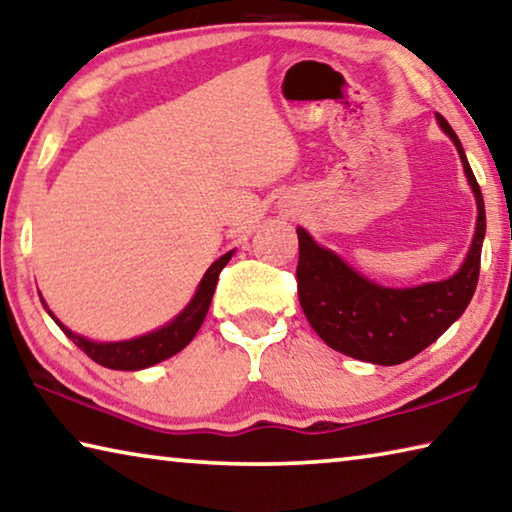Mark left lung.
I'll list each match as a JSON object with an SVG mask.
<instances>
[{
  "label": "left lung",
  "mask_w": 512,
  "mask_h": 512,
  "mask_svg": "<svg viewBox=\"0 0 512 512\" xmlns=\"http://www.w3.org/2000/svg\"><path fill=\"white\" fill-rule=\"evenodd\" d=\"M435 120L454 140L479 211L472 245L456 274L415 288H385L358 274L335 251L317 245L306 229H297V283L304 315L331 349L365 363L399 365L433 345L465 313L479 283L483 195L454 129L442 115H435Z\"/></svg>",
  "instance_id": "8db88e82"
}]
</instances>
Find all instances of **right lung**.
<instances>
[{
  "mask_svg": "<svg viewBox=\"0 0 512 512\" xmlns=\"http://www.w3.org/2000/svg\"><path fill=\"white\" fill-rule=\"evenodd\" d=\"M231 256L233 251L220 256L211 267H208L206 274L201 276L197 292L188 301V306L183 308L172 322H167L165 326H161V329H156L152 333L140 335V338H131L122 342L88 340L83 338V335L67 329L65 324L58 322L56 315L49 311V306L45 304L43 297H40V301H43L45 311L58 326H61V331L67 335V338H70L74 345L83 351V354L95 360V363L108 367V370H122V372L145 370V367L161 363V360L179 354L183 347L190 345V340L195 338L199 326L204 324L208 306H211L213 295H215L217 279H220V272L224 270V265L231 261Z\"/></svg>",
  "mask_w": 512,
  "mask_h": 512,
  "instance_id": "right-lung-1",
  "label": "right lung"
}]
</instances>
